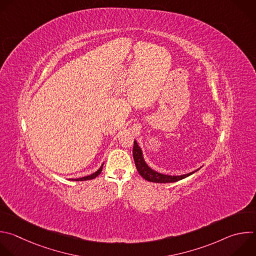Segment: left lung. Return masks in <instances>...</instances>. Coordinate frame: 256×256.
Masks as SVG:
<instances>
[{
	"label": "left lung",
	"mask_w": 256,
	"mask_h": 256,
	"mask_svg": "<svg viewBox=\"0 0 256 256\" xmlns=\"http://www.w3.org/2000/svg\"><path fill=\"white\" fill-rule=\"evenodd\" d=\"M132 156L134 160V164L136 166L138 172L140 173V175L146 179V181L150 182H154V183H173V182H177L179 180H182L190 175H192L195 172L186 174V175H182V176H168V175H164V174H160L158 172H154V170H152L144 162V158H142V150L140 148V146H138L136 142H134V148H132ZM198 171V170H197Z\"/></svg>",
	"instance_id": "obj_1"
}]
</instances>
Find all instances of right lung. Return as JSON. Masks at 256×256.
Instances as JSON below:
<instances>
[{
    "mask_svg": "<svg viewBox=\"0 0 256 256\" xmlns=\"http://www.w3.org/2000/svg\"><path fill=\"white\" fill-rule=\"evenodd\" d=\"M104 166V164H102ZM102 166L100 168V170L98 171H96V173H94V174H92L90 176H86V177H82V178H78V179H75V180H72V181H88V180H92V179H94V178H96L100 173H102Z\"/></svg>",
    "mask_w": 256,
    "mask_h": 256,
    "instance_id": "right-lung-1",
    "label": "right lung"
}]
</instances>
